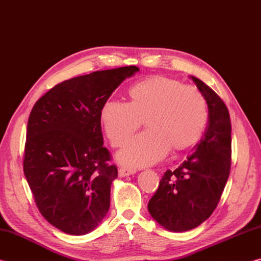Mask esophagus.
I'll use <instances>...</instances> for the list:
<instances>
[{
	"label": "esophagus",
	"mask_w": 261,
	"mask_h": 261,
	"mask_svg": "<svg viewBox=\"0 0 261 261\" xmlns=\"http://www.w3.org/2000/svg\"><path fill=\"white\" fill-rule=\"evenodd\" d=\"M136 169H131V168H120V169H118V176H120V177H126V176H130V175H134V174H136Z\"/></svg>",
	"instance_id": "esophagus-1"
}]
</instances>
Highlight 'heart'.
<instances>
[{
    "label": "heart",
    "mask_w": 261,
    "mask_h": 261,
    "mask_svg": "<svg viewBox=\"0 0 261 261\" xmlns=\"http://www.w3.org/2000/svg\"><path fill=\"white\" fill-rule=\"evenodd\" d=\"M130 102L107 101L101 123L113 146L120 147L144 121L147 131L131 139L117 153L129 167H145L160 161L171 149L184 151L201 138L208 120L206 100L196 88L177 79L151 76L129 90Z\"/></svg>",
    "instance_id": "obj_1"
}]
</instances>
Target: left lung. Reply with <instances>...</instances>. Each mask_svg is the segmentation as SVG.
Instances as JSON below:
<instances>
[{"label": "left lung", "instance_id": "obj_1", "mask_svg": "<svg viewBox=\"0 0 261 261\" xmlns=\"http://www.w3.org/2000/svg\"><path fill=\"white\" fill-rule=\"evenodd\" d=\"M208 107V125L193 153L174 171L167 170L148 201L152 218L167 230L188 231L213 213L230 173L231 124L219 95L190 76Z\"/></svg>", "mask_w": 261, "mask_h": 261}]
</instances>
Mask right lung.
Masks as SVG:
<instances>
[{
	"label": "right lung",
	"mask_w": 261,
	"mask_h": 261,
	"mask_svg": "<svg viewBox=\"0 0 261 261\" xmlns=\"http://www.w3.org/2000/svg\"><path fill=\"white\" fill-rule=\"evenodd\" d=\"M135 65L95 71L59 84L30 114L24 174L48 222L69 235H86L110 206L117 168L109 166L100 113Z\"/></svg>",
	"instance_id": "add662e5"
}]
</instances>
